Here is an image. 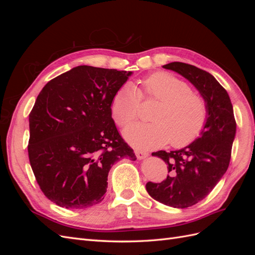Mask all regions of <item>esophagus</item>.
<instances>
[{
	"mask_svg": "<svg viewBox=\"0 0 255 255\" xmlns=\"http://www.w3.org/2000/svg\"><path fill=\"white\" fill-rule=\"evenodd\" d=\"M135 154L138 159H144L145 157L149 156V153L148 152H144V151H140V150H136Z\"/></svg>",
	"mask_w": 255,
	"mask_h": 255,
	"instance_id": "34e87169",
	"label": "esophagus"
}]
</instances>
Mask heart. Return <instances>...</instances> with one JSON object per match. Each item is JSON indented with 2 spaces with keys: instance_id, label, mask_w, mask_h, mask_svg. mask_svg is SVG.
<instances>
[{
  "instance_id": "b5f03b06",
  "label": "heart",
  "mask_w": 255,
  "mask_h": 255,
  "mask_svg": "<svg viewBox=\"0 0 255 255\" xmlns=\"http://www.w3.org/2000/svg\"><path fill=\"white\" fill-rule=\"evenodd\" d=\"M144 95L160 104L151 115L154 122H137L123 130V136L134 146L154 149L170 141L173 146H184L194 141L202 132L207 119L204 99L192 92L189 85L166 72H156L143 81ZM140 91L128 83L116 92L112 111L119 126L136 119L140 109Z\"/></svg>"
}]
</instances>
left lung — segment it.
I'll return each mask as SVG.
<instances>
[{
	"label": "left lung",
	"mask_w": 255,
	"mask_h": 255,
	"mask_svg": "<svg viewBox=\"0 0 255 255\" xmlns=\"http://www.w3.org/2000/svg\"><path fill=\"white\" fill-rule=\"evenodd\" d=\"M163 68L189 81L207 106L206 123L197 139L180 150L152 153L165 161L170 174L161 183H146V191L165 205L185 208L203 200L227 172L236 122L227 90L211 73L179 61Z\"/></svg>",
	"instance_id": "obj_1"
}]
</instances>
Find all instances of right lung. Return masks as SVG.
<instances>
[{"label":"right lung","instance_id":"add662e5","mask_svg":"<svg viewBox=\"0 0 255 255\" xmlns=\"http://www.w3.org/2000/svg\"><path fill=\"white\" fill-rule=\"evenodd\" d=\"M133 72L78 66L51 80L29 114L28 157L40 189L66 208L100 203L112 166L136 160L112 118L116 92Z\"/></svg>","mask_w":255,"mask_h":255}]
</instances>
